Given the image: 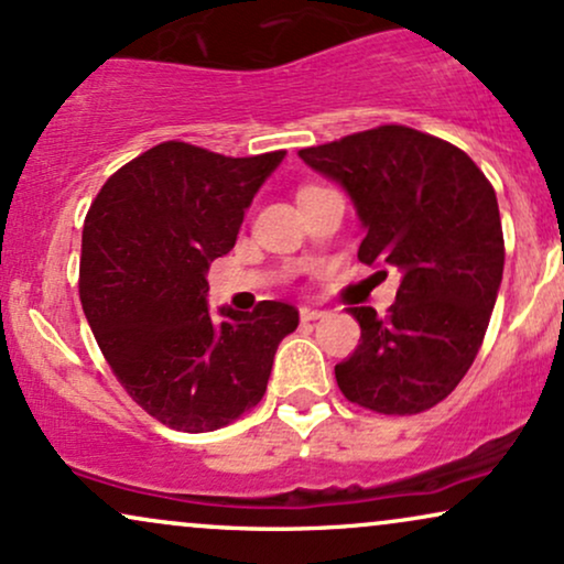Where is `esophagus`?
<instances>
[{"label": "esophagus", "instance_id": "esophagus-1", "mask_svg": "<svg viewBox=\"0 0 564 564\" xmlns=\"http://www.w3.org/2000/svg\"><path fill=\"white\" fill-rule=\"evenodd\" d=\"M323 315H325V312H323V310H317V307H300V317H302V323L321 321Z\"/></svg>", "mask_w": 564, "mask_h": 564}]
</instances>
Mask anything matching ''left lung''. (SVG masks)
<instances>
[{
  "label": "left lung",
  "mask_w": 564,
  "mask_h": 564,
  "mask_svg": "<svg viewBox=\"0 0 564 564\" xmlns=\"http://www.w3.org/2000/svg\"><path fill=\"white\" fill-rule=\"evenodd\" d=\"M300 158L349 194L365 228L359 262L402 273L386 317L349 307L362 334L336 365L338 389L383 415L431 410L470 370L497 304L505 236L494 186L463 149L406 126Z\"/></svg>",
  "instance_id": "8db88e82"
}]
</instances>
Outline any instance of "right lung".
<instances>
[{
	"label": "right lung",
	"instance_id": "add662e5",
	"mask_svg": "<svg viewBox=\"0 0 564 564\" xmlns=\"http://www.w3.org/2000/svg\"><path fill=\"white\" fill-rule=\"evenodd\" d=\"M286 152L223 158L165 141L107 178L84 223L80 304L101 355L167 429L234 423L268 389L278 344L300 325L286 302L207 310L209 262Z\"/></svg>",
	"mask_w": 564,
	"mask_h": 564
}]
</instances>
